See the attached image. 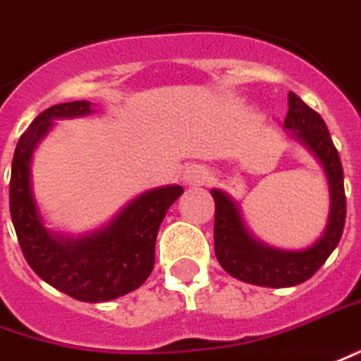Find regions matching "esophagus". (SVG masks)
I'll list each match as a JSON object with an SVG mask.
<instances>
[{
    "label": "esophagus",
    "mask_w": 361,
    "mask_h": 361,
    "mask_svg": "<svg viewBox=\"0 0 361 361\" xmlns=\"http://www.w3.org/2000/svg\"><path fill=\"white\" fill-rule=\"evenodd\" d=\"M209 172H207L203 166H189L185 173H183V181L189 185H203L209 181Z\"/></svg>",
    "instance_id": "34e87169"
}]
</instances>
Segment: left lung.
Wrapping results in <instances>:
<instances>
[{
    "mask_svg": "<svg viewBox=\"0 0 361 361\" xmlns=\"http://www.w3.org/2000/svg\"><path fill=\"white\" fill-rule=\"evenodd\" d=\"M287 105L289 111L283 127L321 162L329 180V223L321 238L305 250H279L268 246L252 236L233 199L221 189L211 191L215 199V254L219 264L236 279L262 287H293L314 276L338 246L346 223L344 172L329 128L321 115L293 92H289Z\"/></svg>",
    "mask_w": 361,
    "mask_h": 361,
    "instance_id": "8db88e82",
    "label": "left lung"
}]
</instances>
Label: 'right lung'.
<instances>
[{
    "mask_svg": "<svg viewBox=\"0 0 361 361\" xmlns=\"http://www.w3.org/2000/svg\"><path fill=\"white\" fill-rule=\"evenodd\" d=\"M93 113L90 102L52 105L17 142L9 181V211L25 259L58 291L85 303L111 301L135 291L154 268L158 228L166 211L183 193L181 185L150 189L133 199L109 224L84 236L50 233L32 197V152L56 119Z\"/></svg>",
    "mask_w": 361,
    "mask_h": 361,
    "instance_id": "add662e5",
    "label": "right lung"
}]
</instances>
